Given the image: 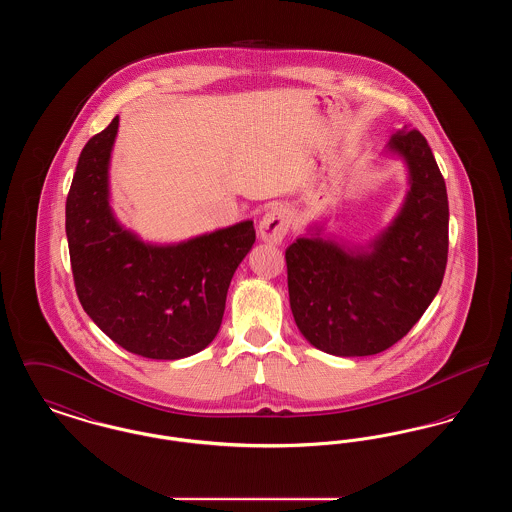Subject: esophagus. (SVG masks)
<instances>
[{"instance_id":"1","label":"esophagus","mask_w":512,"mask_h":512,"mask_svg":"<svg viewBox=\"0 0 512 512\" xmlns=\"http://www.w3.org/2000/svg\"><path fill=\"white\" fill-rule=\"evenodd\" d=\"M290 211L284 205H272L259 220V234L267 244H282L290 230Z\"/></svg>"}]
</instances>
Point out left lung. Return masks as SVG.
Here are the masks:
<instances>
[{
  "instance_id": "obj_1",
  "label": "left lung",
  "mask_w": 512,
  "mask_h": 512,
  "mask_svg": "<svg viewBox=\"0 0 512 512\" xmlns=\"http://www.w3.org/2000/svg\"><path fill=\"white\" fill-rule=\"evenodd\" d=\"M388 153L409 171L405 201L376 238L347 245L309 228L286 249L288 292L303 338L336 357L386 351L424 315L447 265L449 203L426 138L403 128Z\"/></svg>"
}]
</instances>
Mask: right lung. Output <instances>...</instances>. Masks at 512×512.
Returning <instances> with one entry per match:
<instances>
[{
	"label": "right lung",
	"mask_w": 512,
	"mask_h": 512,
	"mask_svg": "<svg viewBox=\"0 0 512 512\" xmlns=\"http://www.w3.org/2000/svg\"><path fill=\"white\" fill-rule=\"evenodd\" d=\"M119 117L88 140L67 197L65 226L78 299L126 351L174 361L219 334L232 276L255 244L253 220L178 244H149L111 209L109 163Z\"/></svg>",
	"instance_id": "add662e5"
}]
</instances>
